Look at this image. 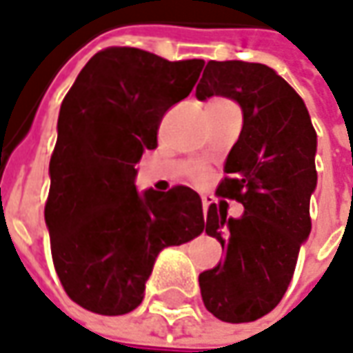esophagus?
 <instances>
[{"label":"esophagus","instance_id":"34e87169","mask_svg":"<svg viewBox=\"0 0 353 353\" xmlns=\"http://www.w3.org/2000/svg\"><path fill=\"white\" fill-rule=\"evenodd\" d=\"M208 205H210V202H208V198H202V208H204V214H208Z\"/></svg>","mask_w":353,"mask_h":353}]
</instances>
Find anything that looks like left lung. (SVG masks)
I'll return each mask as SVG.
<instances>
[{"instance_id": "8db88e82", "label": "left lung", "mask_w": 353, "mask_h": 353, "mask_svg": "<svg viewBox=\"0 0 353 353\" xmlns=\"http://www.w3.org/2000/svg\"><path fill=\"white\" fill-rule=\"evenodd\" d=\"M237 101L243 130L225 161L217 196L245 205L239 219L212 204L205 233L225 260L200 274L202 301L225 323H250L280 303L311 233L309 202L316 186V132L303 99L264 63L208 61L196 97Z\"/></svg>"}]
</instances>
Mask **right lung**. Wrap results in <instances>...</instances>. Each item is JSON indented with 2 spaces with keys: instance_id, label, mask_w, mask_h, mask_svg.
<instances>
[{
  "instance_id": "1",
  "label": "right lung",
  "mask_w": 353,
  "mask_h": 353,
  "mask_svg": "<svg viewBox=\"0 0 353 353\" xmlns=\"http://www.w3.org/2000/svg\"><path fill=\"white\" fill-rule=\"evenodd\" d=\"M202 68L204 60L110 46L87 61L61 103L44 219L61 285L91 313L134 311L161 250L204 231L192 188L138 194L134 184L163 116L190 94Z\"/></svg>"
}]
</instances>
